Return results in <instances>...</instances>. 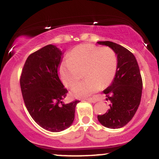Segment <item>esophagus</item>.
I'll return each instance as SVG.
<instances>
[{
  "label": "esophagus",
  "instance_id": "obj_1",
  "mask_svg": "<svg viewBox=\"0 0 159 159\" xmlns=\"http://www.w3.org/2000/svg\"><path fill=\"white\" fill-rule=\"evenodd\" d=\"M87 100L88 101V102H93V103H95V102H97V100L96 99L94 98H90V99H87Z\"/></svg>",
  "mask_w": 159,
  "mask_h": 159
}]
</instances>
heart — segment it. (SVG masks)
Here are the masks:
<instances>
[{
    "label": "heart",
    "instance_id": "heart-1",
    "mask_svg": "<svg viewBox=\"0 0 159 159\" xmlns=\"http://www.w3.org/2000/svg\"><path fill=\"white\" fill-rule=\"evenodd\" d=\"M117 69L118 57L113 49L87 43L76 47L69 53V60L60 65V75L64 84L72 88L84 71L87 79L72 90L76 97L84 98L98 91L102 86H109Z\"/></svg>",
    "mask_w": 159,
    "mask_h": 159
}]
</instances>
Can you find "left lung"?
<instances>
[{
    "label": "left lung",
    "mask_w": 159,
    "mask_h": 159,
    "mask_svg": "<svg viewBox=\"0 0 159 159\" xmlns=\"http://www.w3.org/2000/svg\"><path fill=\"white\" fill-rule=\"evenodd\" d=\"M116 51L118 69L112 83L103 93L111 102L110 109L97 116L98 121L108 128L117 129L126 125L133 118L140 103L143 81L139 66L133 53L111 41H98Z\"/></svg>",
    "instance_id": "obj_1"
}]
</instances>
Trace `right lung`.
<instances>
[{"mask_svg": "<svg viewBox=\"0 0 159 159\" xmlns=\"http://www.w3.org/2000/svg\"><path fill=\"white\" fill-rule=\"evenodd\" d=\"M62 53L47 45L26 60L20 76V87L26 109L39 126L51 132L70 127L79 100L63 103L68 93L58 75Z\"/></svg>", "mask_w": 159, "mask_h": 159, "instance_id": "right-lung-1", "label": "right lung"}]
</instances>
